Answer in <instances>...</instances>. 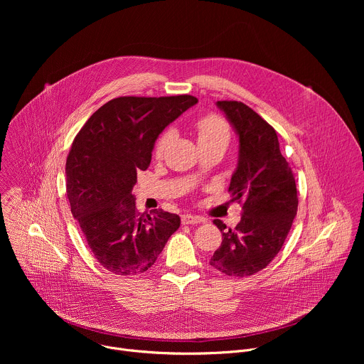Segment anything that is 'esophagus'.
I'll list each match as a JSON object with an SVG mask.
<instances>
[{
    "instance_id": "1",
    "label": "esophagus",
    "mask_w": 364,
    "mask_h": 364,
    "mask_svg": "<svg viewBox=\"0 0 364 364\" xmlns=\"http://www.w3.org/2000/svg\"><path fill=\"white\" fill-rule=\"evenodd\" d=\"M181 222H183V225H197V223L204 222V219L200 216H193V215L187 213V215L181 216Z\"/></svg>"
}]
</instances>
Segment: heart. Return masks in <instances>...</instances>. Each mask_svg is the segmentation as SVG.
I'll use <instances>...</instances> for the list:
<instances>
[{
  "label": "heart",
  "mask_w": 364,
  "mask_h": 364,
  "mask_svg": "<svg viewBox=\"0 0 364 364\" xmlns=\"http://www.w3.org/2000/svg\"><path fill=\"white\" fill-rule=\"evenodd\" d=\"M194 129L197 135L198 145H210V144H220L223 146H228L230 141V127L229 124L219 115H205L198 118L194 122ZM173 132L168 129L163 132V135L159 138L157 145H155V155L161 157L163 152L166 151L168 142L171 141Z\"/></svg>",
  "instance_id": "b5f03b06"
}]
</instances>
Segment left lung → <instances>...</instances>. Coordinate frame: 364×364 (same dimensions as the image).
Listing matches in <instances>:
<instances>
[{
    "instance_id": "8db88e82",
    "label": "left lung",
    "mask_w": 364,
    "mask_h": 364,
    "mask_svg": "<svg viewBox=\"0 0 364 364\" xmlns=\"http://www.w3.org/2000/svg\"><path fill=\"white\" fill-rule=\"evenodd\" d=\"M218 107L239 135V160L229 191L242 201V219L235 229L216 219L222 245L210 265L229 277H250L267 268L281 250L298 209L295 178L282 157L277 131L237 100Z\"/></svg>"
}]
</instances>
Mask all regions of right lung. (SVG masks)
<instances>
[{"instance_id":"add662e5","label":"right lung","mask_w":364,"mask_h":364,"mask_svg":"<svg viewBox=\"0 0 364 364\" xmlns=\"http://www.w3.org/2000/svg\"><path fill=\"white\" fill-rule=\"evenodd\" d=\"M197 102L191 95L115 97L75 136L66 160L70 210L97 262L115 275L146 272L180 228L174 213H138L132 187L159 135Z\"/></svg>"}]
</instances>
